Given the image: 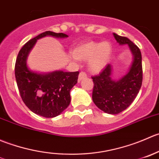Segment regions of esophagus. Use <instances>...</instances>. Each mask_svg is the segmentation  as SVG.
<instances>
[{
  "instance_id": "1",
  "label": "esophagus",
  "mask_w": 159,
  "mask_h": 159,
  "mask_svg": "<svg viewBox=\"0 0 159 159\" xmlns=\"http://www.w3.org/2000/svg\"><path fill=\"white\" fill-rule=\"evenodd\" d=\"M86 76H87V75H86L84 72H81L79 75V77H78V80H79V82H80L82 80L84 79V78H86Z\"/></svg>"
}]
</instances>
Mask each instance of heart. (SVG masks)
Returning a JSON list of instances; mask_svg holds the SVG:
<instances>
[{
	"label": "heart",
	"instance_id": "heart-1",
	"mask_svg": "<svg viewBox=\"0 0 159 159\" xmlns=\"http://www.w3.org/2000/svg\"><path fill=\"white\" fill-rule=\"evenodd\" d=\"M111 54L112 46L110 42H87L77 47L73 57L82 60H89V70L93 73H98L106 66Z\"/></svg>",
	"mask_w": 159,
	"mask_h": 159
}]
</instances>
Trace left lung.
<instances>
[{"label": "left lung", "instance_id": "1", "mask_svg": "<svg viewBox=\"0 0 159 159\" xmlns=\"http://www.w3.org/2000/svg\"><path fill=\"white\" fill-rule=\"evenodd\" d=\"M120 45H128L133 55L129 71L119 80H114L112 66L107 64L99 75L92 76L93 81V101L103 112L117 114L128 107L136 98L142 84V62L139 48L128 38L114 33Z\"/></svg>", "mask_w": 159, "mask_h": 159}]
</instances>
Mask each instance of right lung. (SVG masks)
<instances>
[{
  "label": "right lung",
  "mask_w": 159,
  "mask_h": 159,
  "mask_svg": "<svg viewBox=\"0 0 159 159\" xmlns=\"http://www.w3.org/2000/svg\"><path fill=\"white\" fill-rule=\"evenodd\" d=\"M45 36L67 38L64 33L47 31L28 41L19 51L15 73L21 99L30 111L44 117H55L68 107L70 90L77 83L79 72L38 73L27 66V58L38 39Z\"/></svg>",
  "instance_id": "right-lung-1"
}]
</instances>
